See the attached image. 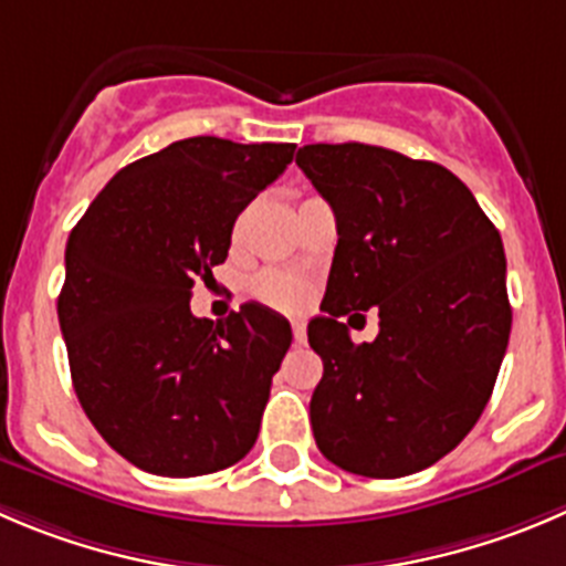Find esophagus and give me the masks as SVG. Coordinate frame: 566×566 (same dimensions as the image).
<instances>
[{"instance_id": "1", "label": "esophagus", "mask_w": 566, "mask_h": 566, "mask_svg": "<svg viewBox=\"0 0 566 566\" xmlns=\"http://www.w3.org/2000/svg\"><path fill=\"white\" fill-rule=\"evenodd\" d=\"M292 333H294V342L303 344L305 336H308V327H305V319H292Z\"/></svg>"}]
</instances>
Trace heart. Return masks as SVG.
<instances>
[{
	"label": "heart",
	"instance_id": "heart-1",
	"mask_svg": "<svg viewBox=\"0 0 566 566\" xmlns=\"http://www.w3.org/2000/svg\"><path fill=\"white\" fill-rule=\"evenodd\" d=\"M252 294H255L261 303L274 305V308H283V311H292L305 303V297H308V286H305L300 277H294V274L261 272L255 280H252Z\"/></svg>",
	"mask_w": 566,
	"mask_h": 566
}]
</instances>
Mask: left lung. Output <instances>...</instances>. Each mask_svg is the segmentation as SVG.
I'll return each mask as SVG.
<instances>
[{
  "instance_id": "left-lung-1",
  "label": "left lung",
  "mask_w": 566,
  "mask_h": 566,
  "mask_svg": "<svg viewBox=\"0 0 566 566\" xmlns=\"http://www.w3.org/2000/svg\"><path fill=\"white\" fill-rule=\"evenodd\" d=\"M297 166L336 211L322 358L311 397L316 448L342 470L402 478L475 428L511 333L497 228L450 169L369 144H308ZM375 307L381 333L355 345L337 319Z\"/></svg>"
}]
</instances>
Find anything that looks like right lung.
Masks as SVG:
<instances>
[{
	"instance_id": "1",
	"label": "right lung",
	"mask_w": 566,
	"mask_h": 566,
	"mask_svg": "<svg viewBox=\"0 0 566 566\" xmlns=\"http://www.w3.org/2000/svg\"><path fill=\"white\" fill-rule=\"evenodd\" d=\"M292 158L294 144L182 138L116 171L69 235L57 319L74 391L138 470L211 475L255 444L292 325L258 303L222 322L188 303Z\"/></svg>"
}]
</instances>
